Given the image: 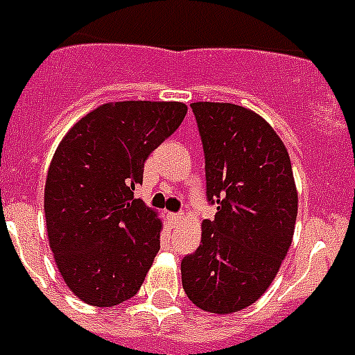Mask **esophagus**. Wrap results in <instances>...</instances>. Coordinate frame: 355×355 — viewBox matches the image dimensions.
<instances>
[{"label": "esophagus", "instance_id": "1", "mask_svg": "<svg viewBox=\"0 0 355 355\" xmlns=\"http://www.w3.org/2000/svg\"><path fill=\"white\" fill-rule=\"evenodd\" d=\"M168 218H170L171 224H178V220L182 218V214H173V211H170V214H168Z\"/></svg>", "mask_w": 355, "mask_h": 355}]
</instances>
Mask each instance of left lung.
Here are the masks:
<instances>
[{
    "mask_svg": "<svg viewBox=\"0 0 355 355\" xmlns=\"http://www.w3.org/2000/svg\"><path fill=\"white\" fill-rule=\"evenodd\" d=\"M205 152L201 245L182 259V286L198 308L233 313L256 303L291 247L297 193L286 145L270 124L233 103H191Z\"/></svg>",
    "mask_w": 355,
    "mask_h": 355,
    "instance_id": "8db88e82",
    "label": "left lung"
}]
</instances>
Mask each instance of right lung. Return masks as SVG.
Listing matches in <instances>:
<instances>
[{
  "label": "right lung",
  "mask_w": 355,
  "mask_h": 355,
  "mask_svg": "<svg viewBox=\"0 0 355 355\" xmlns=\"http://www.w3.org/2000/svg\"><path fill=\"white\" fill-rule=\"evenodd\" d=\"M185 114L178 101L107 103L59 144L45 182L49 243L66 286L87 304L114 306L140 291L161 220L132 194L144 162Z\"/></svg>",
  "instance_id": "1"
}]
</instances>
